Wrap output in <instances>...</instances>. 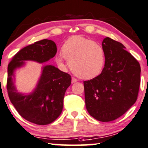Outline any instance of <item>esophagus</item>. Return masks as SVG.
<instances>
[{"instance_id":"1","label":"esophagus","mask_w":148,"mask_h":148,"mask_svg":"<svg viewBox=\"0 0 148 148\" xmlns=\"http://www.w3.org/2000/svg\"><path fill=\"white\" fill-rule=\"evenodd\" d=\"M77 82V79L76 78H74V77H72L71 78V83H75Z\"/></svg>"}]
</instances>
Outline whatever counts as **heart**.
Instances as JSON below:
<instances>
[{"instance_id": "obj_1", "label": "heart", "mask_w": 148, "mask_h": 148, "mask_svg": "<svg viewBox=\"0 0 148 148\" xmlns=\"http://www.w3.org/2000/svg\"><path fill=\"white\" fill-rule=\"evenodd\" d=\"M65 59L76 76L84 79H91L102 72L105 63V53L99 43L75 36L64 44L62 53L56 56V63L64 66Z\"/></svg>"}]
</instances>
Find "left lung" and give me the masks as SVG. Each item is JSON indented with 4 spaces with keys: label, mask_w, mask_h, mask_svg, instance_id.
I'll return each mask as SVG.
<instances>
[{
    "label": "left lung",
    "mask_w": 148,
    "mask_h": 148,
    "mask_svg": "<svg viewBox=\"0 0 148 148\" xmlns=\"http://www.w3.org/2000/svg\"><path fill=\"white\" fill-rule=\"evenodd\" d=\"M102 46L104 67L99 76L84 82L85 104L94 118L110 122L121 117L136 102L141 69L121 43L107 37Z\"/></svg>",
    "instance_id": "8db88e82"
}]
</instances>
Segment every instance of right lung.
<instances>
[{"mask_svg":"<svg viewBox=\"0 0 148 148\" xmlns=\"http://www.w3.org/2000/svg\"><path fill=\"white\" fill-rule=\"evenodd\" d=\"M56 51L53 41L41 40L19 51L8 66L6 87L10 102L22 117L36 125H49L60 115L66 90L71 82V76L53 66H45L36 88L28 95L18 93L12 77L14 70L23 65V61L44 63L53 58Z\"/></svg>","mask_w":148,"mask_h":148,"instance_id":"add662e5","label":"right lung"}]
</instances>
